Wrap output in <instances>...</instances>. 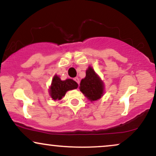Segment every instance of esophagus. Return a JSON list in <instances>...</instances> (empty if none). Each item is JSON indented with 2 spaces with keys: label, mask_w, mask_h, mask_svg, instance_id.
<instances>
[{
  "label": "esophagus",
  "mask_w": 156,
  "mask_h": 156,
  "mask_svg": "<svg viewBox=\"0 0 156 156\" xmlns=\"http://www.w3.org/2000/svg\"><path fill=\"white\" fill-rule=\"evenodd\" d=\"M74 80H76V81L77 82V83H78V85H79V83H80V80H79V78H78V77H76V78H74Z\"/></svg>",
  "instance_id": "obj_1"
}]
</instances>
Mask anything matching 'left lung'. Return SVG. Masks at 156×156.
I'll return each mask as SVG.
<instances>
[{
	"label": "left lung",
	"mask_w": 156,
	"mask_h": 156,
	"mask_svg": "<svg viewBox=\"0 0 156 156\" xmlns=\"http://www.w3.org/2000/svg\"><path fill=\"white\" fill-rule=\"evenodd\" d=\"M79 88L90 101H98L104 92L103 82L92 67H89L86 71V77L80 81Z\"/></svg>",
	"instance_id": "left-lung-1"
}]
</instances>
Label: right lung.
I'll return each instance as SVG.
<instances>
[{"instance_id":"right-lung-1","label":"right lung","mask_w":156,"mask_h":156,"mask_svg":"<svg viewBox=\"0 0 156 156\" xmlns=\"http://www.w3.org/2000/svg\"><path fill=\"white\" fill-rule=\"evenodd\" d=\"M78 83L72 79L62 80L56 75L52 80L51 86L50 87V94L54 101L62 99L65 95L66 92L78 88Z\"/></svg>"}]
</instances>
